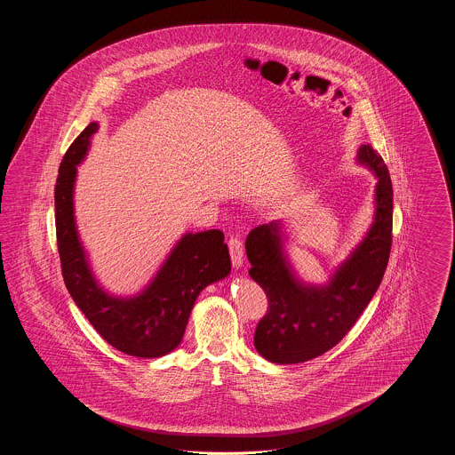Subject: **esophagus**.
<instances>
[{"mask_svg": "<svg viewBox=\"0 0 455 455\" xmlns=\"http://www.w3.org/2000/svg\"><path fill=\"white\" fill-rule=\"evenodd\" d=\"M228 251H230V258L235 267L242 266V259H243V243L242 238L238 235H230L228 238Z\"/></svg>", "mask_w": 455, "mask_h": 455, "instance_id": "1", "label": "esophagus"}]
</instances>
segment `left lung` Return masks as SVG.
Here are the masks:
<instances>
[{
  "mask_svg": "<svg viewBox=\"0 0 455 455\" xmlns=\"http://www.w3.org/2000/svg\"><path fill=\"white\" fill-rule=\"evenodd\" d=\"M358 160L371 169L375 221L365 240L325 286L299 282L283 258L280 223L259 225L245 240L249 275L267 297L254 347L273 363H302L336 347L363 314L384 278L392 245V182L382 156L363 145Z\"/></svg>",
  "mask_w": 455,
  "mask_h": 455,
  "instance_id": "obj_1",
  "label": "left lung"
}]
</instances>
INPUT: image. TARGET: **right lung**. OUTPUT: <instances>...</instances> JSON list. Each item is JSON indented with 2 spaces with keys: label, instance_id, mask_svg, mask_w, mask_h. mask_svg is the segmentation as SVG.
Returning <instances> with one entry per match:
<instances>
[{
  "label": "right lung",
  "instance_id": "obj_1",
  "mask_svg": "<svg viewBox=\"0 0 455 455\" xmlns=\"http://www.w3.org/2000/svg\"><path fill=\"white\" fill-rule=\"evenodd\" d=\"M99 124L92 123L63 156L56 188V238L63 280L69 295L90 324L108 345L140 358H158L180 345L189 314L203 288L230 273L228 247L223 232L188 234L150 286L138 297L114 299L95 283L73 217V184L76 165L85 156Z\"/></svg>",
  "mask_w": 455,
  "mask_h": 455
}]
</instances>
